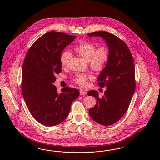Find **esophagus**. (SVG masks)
<instances>
[{
    "label": "esophagus",
    "instance_id": "34e87169",
    "mask_svg": "<svg viewBox=\"0 0 160 160\" xmlns=\"http://www.w3.org/2000/svg\"><path fill=\"white\" fill-rule=\"evenodd\" d=\"M86 93V92L85 91H84V90H80V94L81 95H85Z\"/></svg>",
    "mask_w": 160,
    "mask_h": 160
}]
</instances>
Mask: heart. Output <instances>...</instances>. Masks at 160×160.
I'll list each match as a JSON object with an SVG mask.
<instances>
[{
	"instance_id": "1",
	"label": "heart",
	"mask_w": 160,
	"mask_h": 160,
	"mask_svg": "<svg viewBox=\"0 0 160 160\" xmlns=\"http://www.w3.org/2000/svg\"><path fill=\"white\" fill-rule=\"evenodd\" d=\"M74 51L78 56L88 61L89 67L95 72H99L106 68L109 60L110 52L108 48L105 45L98 46L92 42L85 41L78 44ZM71 58V54L64 52L60 56V63L63 68L68 65ZM92 78L89 74H76L73 81L82 87L87 85V81Z\"/></svg>"
}]
</instances>
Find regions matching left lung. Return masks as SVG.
<instances>
[{
  "label": "left lung",
  "mask_w": 160,
  "mask_h": 160,
  "mask_svg": "<svg viewBox=\"0 0 160 160\" xmlns=\"http://www.w3.org/2000/svg\"><path fill=\"white\" fill-rule=\"evenodd\" d=\"M89 37L103 38L108 47L110 58L106 68L97 78L101 88L107 87L100 98L98 92L88 95L97 99V104L89 109L92 119L102 125H111L119 121L128 110L136 89L135 66L128 47L122 39L106 31L94 32Z\"/></svg>",
  "instance_id": "1"
}]
</instances>
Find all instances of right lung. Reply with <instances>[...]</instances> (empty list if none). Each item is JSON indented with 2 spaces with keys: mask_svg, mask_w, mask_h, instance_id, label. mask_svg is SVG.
I'll return each mask as SVG.
<instances>
[{
  "mask_svg": "<svg viewBox=\"0 0 160 160\" xmlns=\"http://www.w3.org/2000/svg\"><path fill=\"white\" fill-rule=\"evenodd\" d=\"M76 36L48 32L38 39L26 54L22 75V91L28 110L40 123L54 126L68 116L73 101L80 94L65 87L58 93L53 85L55 76L62 71L60 56Z\"/></svg>",
  "mask_w": 160,
  "mask_h": 160,
  "instance_id": "add662e5",
  "label": "right lung"
}]
</instances>
